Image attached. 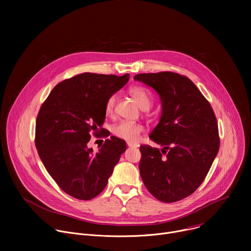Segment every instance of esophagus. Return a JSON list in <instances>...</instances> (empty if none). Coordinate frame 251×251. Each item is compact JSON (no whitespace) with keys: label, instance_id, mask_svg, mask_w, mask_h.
Instances as JSON below:
<instances>
[{"label":"esophagus","instance_id":"obj_1","mask_svg":"<svg viewBox=\"0 0 251 251\" xmlns=\"http://www.w3.org/2000/svg\"><path fill=\"white\" fill-rule=\"evenodd\" d=\"M127 146L130 147V148H137L138 147L137 144H135V143H132V142H128L127 143Z\"/></svg>","mask_w":251,"mask_h":251}]
</instances>
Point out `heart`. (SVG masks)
Returning <instances> with one entry per match:
<instances>
[{
  "label": "heart",
  "mask_w": 251,
  "mask_h": 251,
  "mask_svg": "<svg viewBox=\"0 0 251 251\" xmlns=\"http://www.w3.org/2000/svg\"><path fill=\"white\" fill-rule=\"evenodd\" d=\"M129 93L135 99L140 108L143 110H147L150 108L152 98L149 91L143 86H133L129 89ZM116 95H111L107 99L105 103V113L107 116H112L115 108ZM144 131V126L141 123L129 122V121H120L115 124L112 128L113 134L129 142H135L138 140L140 134Z\"/></svg>",
  "instance_id": "heart-1"
}]
</instances>
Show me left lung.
Wrapping results in <instances>:
<instances>
[{
    "instance_id": "left-lung-1",
    "label": "left lung",
    "mask_w": 251,
    "mask_h": 251,
    "mask_svg": "<svg viewBox=\"0 0 251 251\" xmlns=\"http://www.w3.org/2000/svg\"><path fill=\"white\" fill-rule=\"evenodd\" d=\"M154 88L162 102L150 139L162 149L141 145L140 175L163 202L191 196L203 182L220 149L219 127L209 102L187 76L171 71L134 76Z\"/></svg>"
}]
</instances>
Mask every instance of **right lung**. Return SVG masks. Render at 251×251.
Returning a JSON list of instances; mask_svg holds the SVG:
<instances>
[{
  "mask_svg": "<svg viewBox=\"0 0 251 251\" xmlns=\"http://www.w3.org/2000/svg\"><path fill=\"white\" fill-rule=\"evenodd\" d=\"M84 73L59 82L43 103L35 122V147L57 186L77 200L98 196L108 183L126 142L106 139L97 153L87 147L91 134L108 137L102 128L105 103L129 80Z\"/></svg>",
  "mask_w": 251,
  "mask_h": 251,
  "instance_id": "add662e5",
  "label": "right lung"
}]
</instances>
